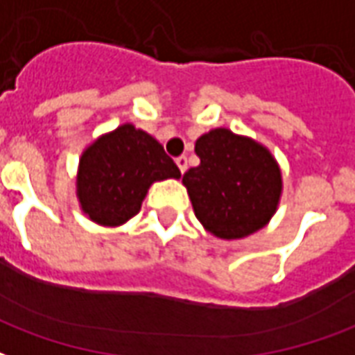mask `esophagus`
Instances as JSON below:
<instances>
[{
	"mask_svg": "<svg viewBox=\"0 0 355 355\" xmlns=\"http://www.w3.org/2000/svg\"><path fill=\"white\" fill-rule=\"evenodd\" d=\"M177 165H178V169H180V173H184V171L188 169V157H186V155H178Z\"/></svg>",
	"mask_w": 355,
	"mask_h": 355,
	"instance_id": "obj_1",
	"label": "esophagus"
}]
</instances>
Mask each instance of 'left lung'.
Returning <instances> with one entry per match:
<instances>
[{"instance_id": "1", "label": "left lung", "mask_w": 355, "mask_h": 355, "mask_svg": "<svg viewBox=\"0 0 355 355\" xmlns=\"http://www.w3.org/2000/svg\"><path fill=\"white\" fill-rule=\"evenodd\" d=\"M200 165L184 173L196 216L223 239L243 238L272 218L282 193V175L266 148L215 129L198 139Z\"/></svg>"}]
</instances>
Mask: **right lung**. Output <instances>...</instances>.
<instances>
[{"label": "right lung", "instance_id": "1", "mask_svg": "<svg viewBox=\"0 0 355 355\" xmlns=\"http://www.w3.org/2000/svg\"><path fill=\"white\" fill-rule=\"evenodd\" d=\"M178 177L180 171L157 140L121 125L83 152L78 198L91 220L117 226L139 213L152 182Z\"/></svg>", "mask_w": 355, "mask_h": 355}]
</instances>
